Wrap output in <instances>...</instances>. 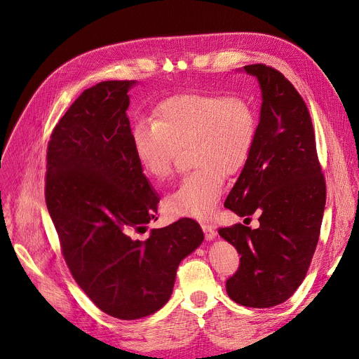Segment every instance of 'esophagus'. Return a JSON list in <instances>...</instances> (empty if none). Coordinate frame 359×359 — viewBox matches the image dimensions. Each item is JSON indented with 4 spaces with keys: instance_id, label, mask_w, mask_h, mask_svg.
I'll list each match as a JSON object with an SVG mask.
<instances>
[{
    "instance_id": "34e87169",
    "label": "esophagus",
    "mask_w": 359,
    "mask_h": 359,
    "mask_svg": "<svg viewBox=\"0 0 359 359\" xmlns=\"http://www.w3.org/2000/svg\"><path fill=\"white\" fill-rule=\"evenodd\" d=\"M201 227H202V230H203V233H205V238H206V240H212V238H215L217 231H215V229L212 227L211 224L202 222V224H201Z\"/></svg>"
}]
</instances>
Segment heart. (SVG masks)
I'll return each instance as SVG.
<instances>
[{"mask_svg": "<svg viewBox=\"0 0 359 359\" xmlns=\"http://www.w3.org/2000/svg\"><path fill=\"white\" fill-rule=\"evenodd\" d=\"M257 119L253 106L241 96L184 93L163 100L153 121L132 130V144L144 173L167 180L180 149L189 148L186 175L165 199L176 215L208 218L224 191V176H231L248 163L255 145Z\"/></svg>", "mask_w": 359, "mask_h": 359, "instance_id": "1", "label": "heart"}]
</instances>
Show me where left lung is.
<instances>
[{"label": "left lung", "instance_id": "8db88e82", "mask_svg": "<svg viewBox=\"0 0 359 359\" xmlns=\"http://www.w3.org/2000/svg\"><path fill=\"white\" fill-rule=\"evenodd\" d=\"M262 88L260 122L248 163L224 202L240 217L260 214L259 229L221 227L237 249L238 269L227 292L240 306L268 309L304 280L326 205L314 128L306 102L284 74L265 64L244 67Z\"/></svg>", "mask_w": 359, "mask_h": 359}]
</instances>
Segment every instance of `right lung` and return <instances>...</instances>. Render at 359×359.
<instances>
[{"label":"right lung","instance_id":"add662e5","mask_svg":"<svg viewBox=\"0 0 359 359\" xmlns=\"http://www.w3.org/2000/svg\"><path fill=\"white\" fill-rule=\"evenodd\" d=\"M135 81H103L83 91L55 125L46 153L45 201L67 266L106 314L137 320L172 295L182 259L203 240L201 225L158 219L160 198L137 160L126 109Z\"/></svg>","mask_w":359,"mask_h":359}]
</instances>
